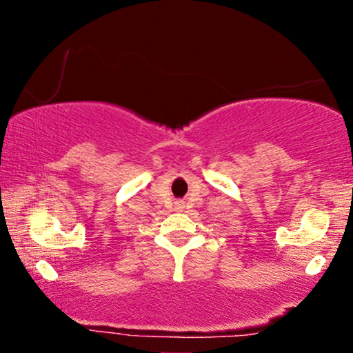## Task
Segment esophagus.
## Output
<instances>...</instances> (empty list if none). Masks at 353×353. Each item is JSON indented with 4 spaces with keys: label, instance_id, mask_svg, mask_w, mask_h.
<instances>
[{
    "label": "esophagus",
    "instance_id": "esophagus-1",
    "mask_svg": "<svg viewBox=\"0 0 353 353\" xmlns=\"http://www.w3.org/2000/svg\"><path fill=\"white\" fill-rule=\"evenodd\" d=\"M175 208H176V210H183V208H184V202H183V200H176V202H175Z\"/></svg>",
    "mask_w": 353,
    "mask_h": 353
}]
</instances>
